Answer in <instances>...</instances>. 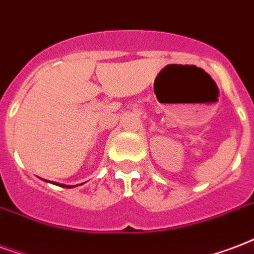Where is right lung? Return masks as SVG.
<instances>
[{
    "instance_id": "add662e5",
    "label": "right lung",
    "mask_w": 254,
    "mask_h": 254,
    "mask_svg": "<svg viewBox=\"0 0 254 254\" xmlns=\"http://www.w3.org/2000/svg\"><path fill=\"white\" fill-rule=\"evenodd\" d=\"M61 187H64V188H71V187H69V185H61Z\"/></svg>"
}]
</instances>
